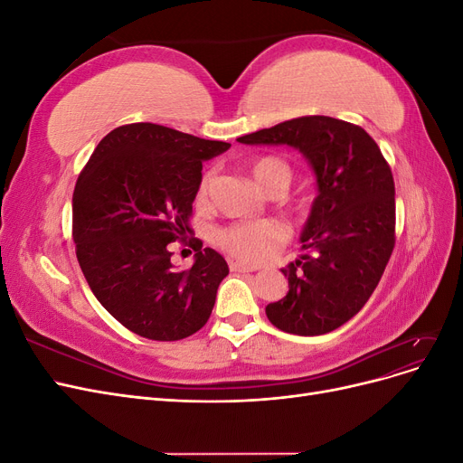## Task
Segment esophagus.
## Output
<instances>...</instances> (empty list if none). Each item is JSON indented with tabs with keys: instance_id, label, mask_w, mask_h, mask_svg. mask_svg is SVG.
I'll list each match as a JSON object with an SVG mask.
<instances>
[{
	"instance_id": "esophagus-1",
	"label": "esophagus",
	"mask_w": 463,
	"mask_h": 463,
	"mask_svg": "<svg viewBox=\"0 0 463 463\" xmlns=\"http://www.w3.org/2000/svg\"><path fill=\"white\" fill-rule=\"evenodd\" d=\"M259 269H260L259 264H249V262H243V260H232L230 262L232 272H255Z\"/></svg>"
}]
</instances>
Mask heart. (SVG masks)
Returning a JSON list of instances; mask_svg holds the SVG:
<instances>
[{
	"mask_svg": "<svg viewBox=\"0 0 463 463\" xmlns=\"http://www.w3.org/2000/svg\"><path fill=\"white\" fill-rule=\"evenodd\" d=\"M250 177L264 191L282 193L291 181V167L288 162L278 156H260L249 165ZM213 175L204 174L199 184V199L203 201L210 187ZM288 232L274 220H255V222H237L216 232V241L228 253L245 260H262L286 241Z\"/></svg>",
	"mask_w": 463,
	"mask_h": 463,
	"instance_id": "heart-1",
	"label": "heart"
}]
</instances>
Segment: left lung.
Masks as SVG:
<instances>
[{
	"instance_id": "left-lung-1",
	"label": "left lung",
	"mask_w": 463,
	"mask_h": 463,
	"mask_svg": "<svg viewBox=\"0 0 463 463\" xmlns=\"http://www.w3.org/2000/svg\"><path fill=\"white\" fill-rule=\"evenodd\" d=\"M237 141L298 148L317 175L303 255L282 269L289 291L266 305V317L298 335L340 328L373 296L396 243L394 177L381 148L359 125L328 116L296 118Z\"/></svg>"
}]
</instances>
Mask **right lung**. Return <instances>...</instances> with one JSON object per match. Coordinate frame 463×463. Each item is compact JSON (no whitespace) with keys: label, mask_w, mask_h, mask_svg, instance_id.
<instances>
[{"label":"right lung","mask_w":463,"mask_h":463,"mask_svg":"<svg viewBox=\"0 0 463 463\" xmlns=\"http://www.w3.org/2000/svg\"><path fill=\"white\" fill-rule=\"evenodd\" d=\"M232 145L156 123H129L94 148L73 193L77 260L104 309L156 342L201 330L228 262L189 237L203 162ZM198 250L189 271L171 264V243Z\"/></svg>","instance_id":"obj_1"}]
</instances>
